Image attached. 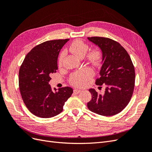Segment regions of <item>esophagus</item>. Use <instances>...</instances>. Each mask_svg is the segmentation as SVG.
Segmentation results:
<instances>
[{
	"label": "esophagus",
	"instance_id": "esophagus-1",
	"mask_svg": "<svg viewBox=\"0 0 152 152\" xmlns=\"http://www.w3.org/2000/svg\"><path fill=\"white\" fill-rule=\"evenodd\" d=\"M80 92H81V90H80V89H74L73 90V93H75V94H79Z\"/></svg>",
	"mask_w": 152,
	"mask_h": 152
}]
</instances>
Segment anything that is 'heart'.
<instances>
[{
  "label": "heart",
  "instance_id": "b5f03b06",
  "mask_svg": "<svg viewBox=\"0 0 152 152\" xmlns=\"http://www.w3.org/2000/svg\"><path fill=\"white\" fill-rule=\"evenodd\" d=\"M69 50L78 57L83 58L88 51L89 46L82 40H77L71 44ZM65 54L66 52L65 50H63L59 54L58 61L59 66L62 65ZM87 58L91 63L94 65H98L102 59V53L98 50H93L88 54ZM93 75L94 72L91 68L88 67L82 68L72 73L69 78V82L72 85L76 87H82L87 83V82Z\"/></svg>",
  "mask_w": 152,
  "mask_h": 152
}]
</instances>
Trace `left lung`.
Here are the masks:
<instances>
[{"mask_svg":"<svg viewBox=\"0 0 152 152\" xmlns=\"http://www.w3.org/2000/svg\"><path fill=\"white\" fill-rule=\"evenodd\" d=\"M102 50V66L96 84L105 86L103 94L94 89L89 91L92 99L89 110L103 116L120 113L129 103L135 83V71L129 55L118 42L100 37H87Z\"/></svg>","mask_w":152,"mask_h":152,"instance_id":"left-lung-1","label":"left lung"}]
</instances>
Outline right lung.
I'll list each match as a JSON object with an SVG mask.
<instances>
[{
  "label": "right lung",
  "mask_w": 152,
  "mask_h": 152,
  "mask_svg": "<svg viewBox=\"0 0 152 152\" xmlns=\"http://www.w3.org/2000/svg\"><path fill=\"white\" fill-rule=\"evenodd\" d=\"M69 39L48 40L26 54L19 71V87L23 102L35 116L50 118L60 113L73 93L70 87L53 91L50 75L58 70V57Z\"/></svg>",
  "instance_id": "add662e5"
}]
</instances>
